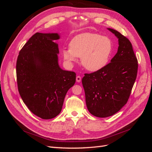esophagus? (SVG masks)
<instances>
[{"mask_svg":"<svg viewBox=\"0 0 152 152\" xmlns=\"http://www.w3.org/2000/svg\"><path fill=\"white\" fill-rule=\"evenodd\" d=\"M76 81L77 82H80L81 81V77L80 76H77L76 77Z\"/></svg>","mask_w":152,"mask_h":152,"instance_id":"obj_1","label":"esophagus"}]
</instances>
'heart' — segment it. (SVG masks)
I'll use <instances>...</instances> for the list:
<instances>
[{
  "label": "heart",
  "mask_w": 152,
  "mask_h": 152,
  "mask_svg": "<svg viewBox=\"0 0 152 152\" xmlns=\"http://www.w3.org/2000/svg\"><path fill=\"white\" fill-rule=\"evenodd\" d=\"M70 48L63 49L64 59L72 64L80 57L83 66L90 72H97L107 65L113 51V42L108 37L86 32L77 35L70 41Z\"/></svg>",
  "instance_id": "heart-1"
}]
</instances>
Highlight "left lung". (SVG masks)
<instances>
[{
  "instance_id": "1",
  "label": "left lung",
  "mask_w": 152,
  "mask_h": 152,
  "mask_svg": "<svg viewBox=\"0 0 152 152\" xmlns=\"http://www.w3.org/2000/svg\"><path fill=\"white\" fill-rule=\"evenodd\" d=\"M118 39L117 54L102 70L82 78L89 112L97 117H108L125 105L135 82L137 58L131 42L115 30L107 28Z\"/></svg>"
}]
</instances>
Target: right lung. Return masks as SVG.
<instances>
[{
	"mask_svg": "<svg viewBox=\"0 0 152 152\" xmlns=\"http://www.w3.org/2000/svg\"><path fill=\"white\" fill-rule=\"evenodd\" d=\"M58 33H36L20 51L16 62L18 91L35 115L50 119L60 113L67 91L75 84V72L58 63Z\"/></svg>",
	"mask_w": 152,
	"mask_h": 152,
	"instance_id": "right-lung-1",
	"label": "right lung"
}]
</instances>
